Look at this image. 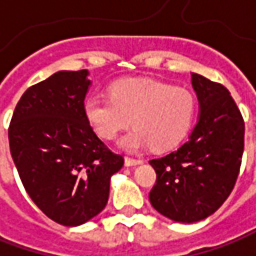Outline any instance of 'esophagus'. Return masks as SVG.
<instances>
[{
	"label": "esophagus",
	"instance_id": "34e87169",
	"mask_svg": "<svg viewBox=\"0 0 256 256\" xmlns=\"http://www.w3.org/2000/svg\"><path fill=\"white\" fill-rule=\"evenodd\" d=\"M143 162L140 160V158H132V157H126L124 158V164L128 166V167H132V166H137V164H142Z\"/></svg>",
	"mask_w": 256,
	"mask_h": 256
}]
</instances>
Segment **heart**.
I'll use <instances>...</instances> for the list:
<instances>
[{
	"label": "heart",
	"mask_w": 256,
	"mask_h": 256,
	"mask_svg": "<svg viewBox=\"0 0 256 256\" xmlns=\"http://www.w3.org/2000/svg\"><path fill=\"white\" fill-rule=\"evenodd\" d=\"M84 112L93 132L104 140L116 138L130 123L136 126L120 140V147L128 152L147 146L166 152L188 134L196 99L187 89L147 79H124L112 84L110 96L90 94Z\"/></svg>",
	"instance_id": "heart-1"
}]
</instances>
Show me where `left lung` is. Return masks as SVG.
Listing matches in <instances>:
<instances>
[{
  "label": "left lung",
  "instance_id": "1",
  "mask_svg": "<svg viewBox=\"0 0 256 256\" xmlns=\"http://www.w3.org/2000/svg\"><path fill=\"white\" fill-rule=\"evenodd\" d=\"M200 116L188 140L150 160L157 180L150 202L162 216L192 224L214 214L231 194L244 153L242 114L228 89L191 74Z\"/></svg>",
  "mask_w": 256,
  "mask_h": 256
}]
</instances>
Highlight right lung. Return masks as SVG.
I'll return each mask as SVG.
<instances>
[{
	"instance_id": "obj_1",
	"label": "right lung",
	"mask_w": 256,
	"mask_h": 256,
	"mask_svg": "<svg viewBox=\"0 0 256 256\" xmlns=\"http://www.w3.org/2000/svg\"><path fill=\"white\" fill-rule=\"evenodd\" d=\"M89 72L59 70L21 96L8 128L10 150L28 196L55 222L78 226L106 207L123 167L84 118Z\"/></svg>"
}]
</instances>
